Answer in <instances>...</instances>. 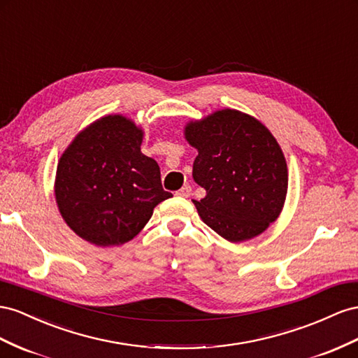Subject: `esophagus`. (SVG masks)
I'll list each match as a JSON object with an SVG mask.
<instances>
[{"label":"esophagus","mask_w":358,"mask_h":358,"mask_svg":"<svg viewBox=\"0 0 358 358\" xmlns=\"http://www.w3.org/2000/svg\"><path fill=\"white\" fill-rule=\"evenodd\" d=\"M191 187L189 185H185V187H182L179 191H176V196H179V197H189L191 196Z\"/></svg>","instance_id":"34e87169"}]
</instances>
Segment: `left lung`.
<instances>
[{
  "label": "left lung",
  "instance_id": "obj_1",
  "mask_svg": "<svg viewBox=\"0 0 358 358\" xmlns=\"http://www.w3.org/2000/svg\"><path fill=\"white\" fill-rule=\"evenodd\" d=\"M185 137L199 150L192 178L206 189L192 200L212 230L231 243L251 239L277 220L287 192V167L262 123L236 110L191 122Z\"/></svg>",
  "mask_w": 358,
  "mask_h": 358
}]
</instances>
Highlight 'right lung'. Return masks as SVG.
Here are the masks:
<instances>
[{"label": "right lung", "mask_w": 358, "mask_h": 358, "mask_svg": "<svg viewBox=\"0 0 358 358\" xmlns=\"http://www.w3.org/2000/svg\"><path fill=\"white\" fill-rule=\"evenodd\" d=\"M143 132L123 115H107L83 131L57 167L55 199L76 235L108 247L128 243L153 208L170 199L155 159L141 153Z\"/></svg>", "instance_id": "right-lung-1"}]
</instances>
